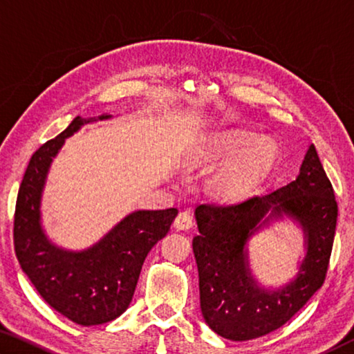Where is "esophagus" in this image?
<instances>
[{
  "label": "esophagus",
  "instance_id": "34e87169",
  "mask_svg": "<svg viewBox=\"0 0 354 354\" xmlns=\"http://www.w3.org/2000/svg\"><path fill=\"white\" fill-rule=\"evenodd\" d=\"M175 227L179 231H184V230H190L192 226H194V217H192L190 212H179L178 217L175 218Z\"/></svg>",
  "mask_w": 354,
  "mask_h": 354
}]
</instances>
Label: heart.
I'll return each instance as SVG.
<instances>
[{
  "label": "heart",
  "instance_id": "1",
  "mask_svg": "<svg viewBox=\"0 0 354 354\" xmlns=\"http://www.w3.org/2000/svg\"><path fill=\"white\" fill-rule=\"evenodd\" d=\"M277 158L274 142L248 131H226L206 143L203 160L227 162L215 173L212 192L223 200L248 195L272 169Z\"/></svg>",
  "mask_w": 354,
  "mask_h": 354
}]
</instances>
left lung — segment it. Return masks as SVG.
Wrapping results in <instances>:
<instances>
[{"instance_id":"left-lung-1","label":"left lung","mask_w":354,"mask_h":354,"mask_svg":"<svg viewBox=\"0 0 354 354\" xmlns=\"http://www.w3.org/2000/svg\"><path fill=\"white\" fill-rule=\"evenodd\" d=\"M284 216L304 230L307 254L295 279L270 290L257 283L250 272L246 245L256 232ZM195 218L200 232L192 247L198 267L201 314L221 337L243 342L274 331L325 281L337 203L314 145H309L295 181L232 205H200Z\"/></svg>"}]
</instances>
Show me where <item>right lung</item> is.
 Masks as SVG:
<instances>
[{
    "label": "right lung",
    "instance_id": "obj_1",
    "mask_svg": "<svg viewBox=\"0 0 354 354\" xmlns=\"http://www.w3.org/2000/svg\"><path fill=\"white\" fill-rule=\"evenodd\" d=\"M111 117H76L56 139L44 143L29 160L15 206L14 245L21 270L53 309L82 326L103 325L128 309L143 261L178 215L175 207L134 211L81 251L64 250L48 239L40 205L53 159L82 124Z\"/></svg>",
    "mask_w": 354,
    "mask_h": 354
}]
</instances>
